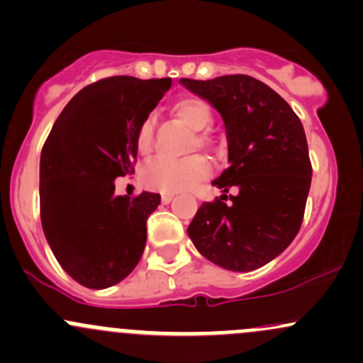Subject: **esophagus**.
Returning a JSON list of instances; mask_svg holds the SVG:
<instances>
[{
	"label": "esophagus",
	"mask_w": 363,
	"mask_h": 363,
	"mask_svg": "<svg viewBox=\"0 0 363 363\" xmlns=\"http://www.w3.org/2000/svg\"><path fill=\"white\" fill-rule=\"evenodd\" d=\"M172 200H174V193H163L161 195V202L163 203H170Z\"/></svg>",
	"instance_id": "obj_1"
}]
</instances>
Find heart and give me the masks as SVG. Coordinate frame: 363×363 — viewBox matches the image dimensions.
I'll list each match as a JSON object with an SVG mask.
<instances>
[{
  "label": "heart",
  "instance_id": "obj_1",
  "mask_svg": "<svg viewBox=\"0 0 363 363\" xmlns=\"http://www.w3.org/2000/svg\"><path fill=\"white\" fill-rule=\"evenodd\" d=\"M174 112L182 124L195 131L189 140L188 151L211 147V137L203 131L212 123V111L207 101L196 96H186L174 105ZM155 128V116H147L138 126L137 135H135V145L140 155H149L152 151ZM208 172H211V163L202 155H191L182 160L156 158L142 168V182L151 189L175 193L195 186L196 182L207 177Z\"/></svg>",
  "mask_w": 363,
  "mask_h": 363
}]
</instances>
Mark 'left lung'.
Segmentation results:
<instances>
[{"label":"left lung","mask_w":363,"mask_h":363,"mask_svg":"<svg viewBox=\"0 0 363 363\" xmlns=\"http://www.w3.org/2000/svg\"><path fill=\"white\" fill-rule=\"evenodd\" d=\"M179 82L221 113L230 164L212 184L237 189L200 205L188 235L208 262L251 272L286 250L302 225L313 175L303 126L276 91L250 75Z\"/></svg>","instance_id":"left-lung-1"}]
</instances>
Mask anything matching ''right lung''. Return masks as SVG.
Returning <instances> with one entry per match:
<instances>
[{"label":"right lung","mask_w":363,"mask_h":363,"mask_svg":"<svg viewBox=\"0 0 363 363\" xmlns=\"http://www.w3.org/2000/svg\"><path fill=\"white\" fill-rule=\"evenodd\" d=\"M172 79L119 75L80 89L54 123L40 156V218L54 256L91 290L121 283L140 262L158 193L116 195L133 172L135 135Z\"/></svg>","instance_id":"obj_1"}]
</instances>
